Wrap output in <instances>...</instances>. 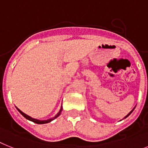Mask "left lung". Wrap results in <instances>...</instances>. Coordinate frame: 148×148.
Listing matches in <instances>:
<instances>
[{"label":"left lung","mask_w":148,"mask_h":148,"mask_svg":"<svg viewBox=\"0 0 148 148\" xmlns=\"http://www.w3.org/2000/svg\"><path fill=\"white\" fill-rule=\"evenodd\" d=\"M134 109H135V108H133V109H132V110H131V111H130V113H129V114H127V115H126V116H125V117H124V119H125V118H126V117H127V116H130V114H132V111H133V110H134Z\"/></svg>","instance_id":"left-lung-1"}]
</instances>
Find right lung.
Masks as SVG:
<instances>
[{
    "label": "right lung",
    "instance_id": "1",
    "mask_svg": "<svg viewBox=\"0 0 148 148\" xmlns=\"http://www.w3.org/2000/svg\"><path fill=\"white\" fill-rule=\"evenodd\" d=\"M17 110H18V112L20 113L21 114H22V116H24L25 118H26L27 120H30V121H32V122H34L35 123H38V124H44V123H48L51 122V121H53V120H55L56 118H57L58 116H59L61 114V112H62V107H61V109L60 110H59V112L58 113V114L56 115L54 117H53V118H50V119H48V120H38V119H34V118H32V117H31L30 116H28V115H27V114H25V113H23L22 111V110H20L18 108H16Z\"/></svg>",
    "mask_w": 148,
    "mask_h": 148
}]
</instances>
